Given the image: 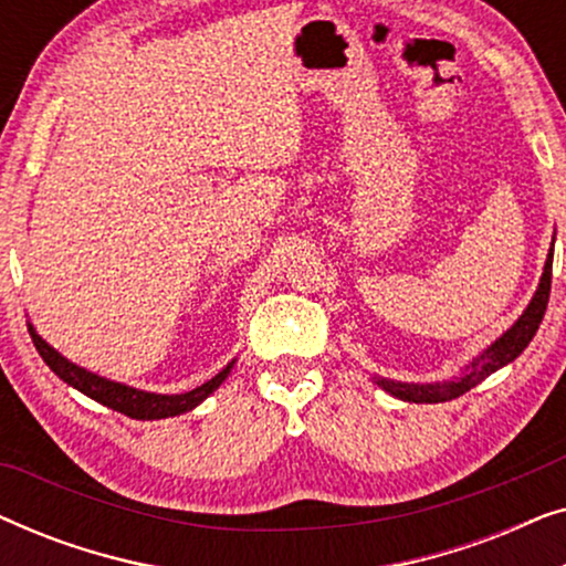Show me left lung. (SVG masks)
<instances>
[{
    "instance_id": "left-lung-1",
    "label": "left lung",
    "mask_w": 566,
    "mask_h": 566,
    "mask_svg": "<svg viewBox=\"0 0 566 566\" xmlns=\"http://www.w3.org/2000/svg\"><path fill=\"white\" fill-rule=\"evenodd\" d=\"M552 260L554 254L548 252L546 258V268H544V275H541V283H538V291L533 301L525 308L521 319H517L513 327H510L505 335H502L497 343L492 347H486V350L479 355V358L471 363L467 368V374L461 378H455V381H443V384H397V381H386V378H378V386H384L386 391L394 394V397L405 399V401H417V405H436V401H448V399H455L461 397V394H467L469 389H474L476 384H482L486 376L494 374V370L507 366L510 360H515L517 355H521L528 343L536 335L541 319H544L546 314V306H548V293H552Z\"/></svg>"
}]
</instances>
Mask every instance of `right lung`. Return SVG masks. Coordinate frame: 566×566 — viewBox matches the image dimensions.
Wrapping results in <instances>:
<instances>
[{"instance_id": "obj_1", "label": "right lung", "mask_w": 566, "mask_h": 566, "mask_svg": "<svg viewBox=\"0 0 566 566\" xmlns=\"http://www.w3.org/2000/svg\"><path fill=\"white\" fill-rule=\"evenodd\" d=\"M30 337H33L35 350L41 353L45 366H49L59 378H64L69 386H74V389L87 394L90 399H95V401H99V405L115 409V412L134 417V420H161V417H175V415L188 412V409L198 407L200 401L208 397V394H213L216 389H219V386L223 384V378H227L231 370V363H229V366L223 368L219 376H213L211 381L198 386V389L185 391V394H172V397H169V394H149V391L130 389V386L107 381V378H103V376L90 374V370L74 366V363H69L64 358V355H59L56 350H53L45 339L38 337L33 327H30Z\"/></svg>"}]
</instances>
